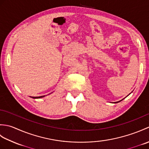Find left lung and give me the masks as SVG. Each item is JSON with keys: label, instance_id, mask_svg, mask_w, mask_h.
Wrapping results in <instances>:
<instances>
[{"label": "left lung", "instance_id": "1", "mask_svg": "<svg viewBox=\"0 0 149 149\" xmlns=\"http://www.w3.org/2000/svg\"><path fill=\"white\" fill-rule=\"evenodd\" d=\"M120 101H121V100H120Z\"/></svg>", "mask_w": 149, "mask_h": 149}]
</instances>
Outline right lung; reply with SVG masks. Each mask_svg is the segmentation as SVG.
<instances>
[{
	"label": "right lung",
	"instance_id": "right-lung-1",
	"mask_svg": "<svg viewBox=\"0 0 149 149\" xmlns=\"http://www.w3.org/2000/svg\"><path fill=\"white\" fill-rule=\"evenodd\" d=\"M45 96H40V97H31L32 98H33V99H39V98H42V97H43Z\"/></svg>",
	"mask_w": 149,
	"mask_h": 149
}]
</instances>
